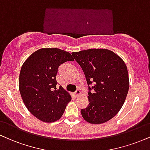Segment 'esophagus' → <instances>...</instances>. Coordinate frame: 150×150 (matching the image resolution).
<instances>
[{
	"label": "esophagus",
	"mask_w": 150,
	"mask_h": 150,
	"mask_svg": "<svg viewBox=\"0 0 150 150\" xmlns=\"http://www.w3.org/2000/svg\"><path fill=\"white\" fill-rule=\"evenodd\" d=\"M80 94H81V91L80 89H77V91L75 92V96H76V97L80 96Z\"/></svg>",
	"instance_id": "34e87169"
}]
</instances>
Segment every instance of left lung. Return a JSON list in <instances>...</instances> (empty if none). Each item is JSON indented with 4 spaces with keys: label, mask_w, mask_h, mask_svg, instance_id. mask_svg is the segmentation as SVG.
I'll return each mask as SVG.
<instances>
[{
    "label": "left lung",
    "mask_w": 150,
    "mask_h": 150,
    "mask_svg": "<svg viewBox=\"0 0 150 150\" xmlns=\"http://www.w3.org/2000/svg\"><path fill=\"white\" fill-rule=\"evenodd\" d=\"M88 85L89 105L81 110L84 120L100 124L113 118L124 103L129 89L127 67L120 57L107 49H89L73 52Z\"/></svg>",
    "instance_id": "left-lung-1"
}]
</instances>
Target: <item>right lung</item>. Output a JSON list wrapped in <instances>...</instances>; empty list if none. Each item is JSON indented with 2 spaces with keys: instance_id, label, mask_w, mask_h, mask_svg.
Wrapping results in <instances>:
<instances>
[{
  "instance_id": "obj_1",
  "label": "right lung",
  "mask_w": 150,
  "mask_h": 150,
  "mask_svg": "<svg viewBox=\"0 0 150 150\" xmlns=\"http://www.w3.org/2000/svg\"><path fill=\"white\" fill-rule=\"evenodd\" d=\"M74 61L69 52L58 48H42L33 52L21 66L19 89L27 109L39 120L52 123L59 120L71 101L70 93L57 89L58 68Z\"/></svg>"
}]
</instances>
